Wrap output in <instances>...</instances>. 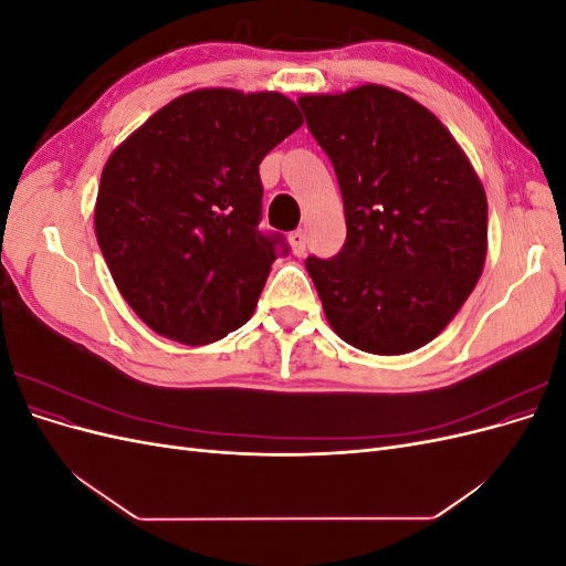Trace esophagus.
I'll return each instance as SVG.
<instances>
[{
	"label": "esophagus",
	"instance_id": "1",
	"mask_svg": "<svg viewBox=\"0 0 566 566\" xmlns=\"http://www.w3.org/2000/svg\"><path fill=\"white\" fill-rule=\"evenodd\" d=\"M287 243H290V248H293L295 256H302L306 252V233L302 229L293 231L287 235Z\"/></svg>",
	"mask_w": 566,
	"mask_h": 566
}]
</instances>
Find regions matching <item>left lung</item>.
Returning <instances> with one entry per match:
<instances>
[{"instance_id": "left-lung-1", "label": "left lung", "mask_w": 566, "mask_h": 566, "mask_svg": "<svg viewBox=\"0 0 566 566\" xmlns=\"http://www.w3.org/2000/svg\"><path fill=\"white\" fill-rule=\"evenodd\" d=\"M297 104L345 202V245L304 262L323 312L356 349L416 352L482 276L484 188L449 129L401 92L364 84Z\"/></svg>"}]
</instances>
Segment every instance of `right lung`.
Returning a JSON list of instances; mask_svg holds the SVG:
<instances>
[{
	"instance_id": "right-lung-1",
	"label": "right lung",
	"mask_w": 566,
	"mask_h": 566,
	"mask_svg": "<svg viewBox=\"0 0 566 566\" xmlns=\"http://www.w3.org/2000/svg\"><path fill=\"white\" fill-rule=\"evenodd\" d=\"M302 127L276 92L198 90L119 144L96 196V241L148 328L208 345L252 316L281 233L260 231V163Z\"/></svg>"
}]
</instances>
